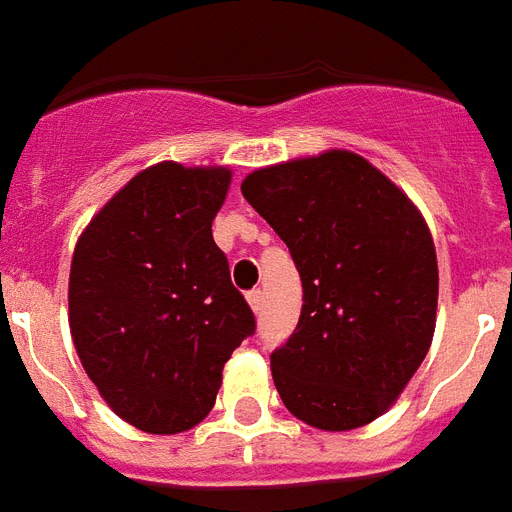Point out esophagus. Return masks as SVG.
Returning a JSON list of instances; mask_svg holds the SVG:
<instances>
[{"label": "esophagus", "instance_id": "34e87169", "mask_svg": "<svg viewBox=\"0 0 512 512\" xmlns=\"http://www.w3.org/2000/svg\"><path fill=\"white\" fill-rule=\"evenodd\" d=\"M248 304H251V309L256 314H259V309H261V290L259 288H253V290H248Z\"/></svg>", "mask_w": 512, "mask_h": 512}]
</instances>
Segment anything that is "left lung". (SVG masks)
Wrapping results in <instances>:
<instances>
[{
	"label": "left lung",
	"mask_w": 512,
	"mask_h": 512,
	"mask_svg": "<svg viewBox=\"0 0 512 512\" xmlns=\"http://www.w3.org/2000/svg\"><path fill=\"white\" fill-rule=\"evenodd\" d=\"M240 190L304 288L296 330L272 351L282 404L320 431L372 423L431 349L439 267L423 214L349 150L253 171Z\"/></svg>",
	"instance_id": "1"
}]
</instances>
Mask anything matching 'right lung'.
<instances>
[{
	"label": "right lung",
	"mask_w": 512,
	"mask_h": 512,
	"mask_svg": "<svg viewBox=\"0 0 512 512\" xmlns=\"http://www.w3.org/2000/svg\"><path fill=\"white\" fill-rule=\"evenodd\" d=\"M230 182L224 166L155 163L94 214L73 251L76 354L110 410L145 433L206 418L224 362L256 330L211 235Z\"/></svg>",
	"instance_id": "obj_1"
}]
</instances>
